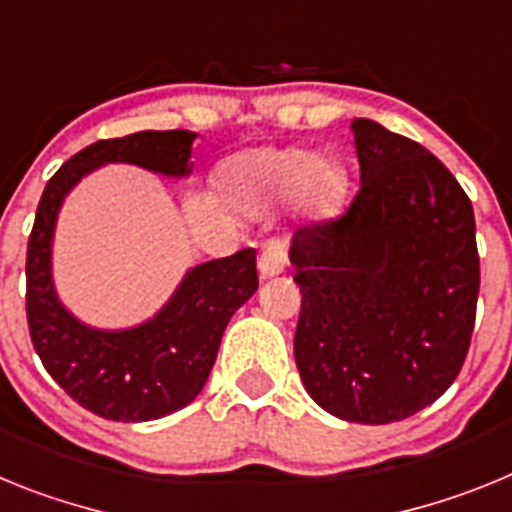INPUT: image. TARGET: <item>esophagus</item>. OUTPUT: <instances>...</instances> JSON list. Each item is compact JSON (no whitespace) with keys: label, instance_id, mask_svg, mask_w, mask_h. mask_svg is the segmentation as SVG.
<instances>
[{"label":"esophagus","instance_id":"obj_1","mask_svg":"<svg viewBox=\"0 0 512 512\" xmlns=\"http://www.w3.org/2000/svg\"><path fill=\"white\" fill-rule=\"evenodd\" d=\"M287 241H282V238H271V241L264 243V248H261L259 253V274L261 277H277V274H282L284 266H287L289 256H287Z\"/></svg>","mask_w":512,"mask_h":512}]
</instances>
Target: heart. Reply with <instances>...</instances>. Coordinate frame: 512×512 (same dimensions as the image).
<instances>
[{"mask_svg": "<svg viewBox=\"0 0 512 512\" xmlns=\"http://www.w3.org/2000/svg\"><path fill=\"white\" fill-rule=\"evenodd\" d=\"M305 174L307 179L318 176V166H312L310 153L259 151L243 158L235 171V187L246 205L261 207L289 192Z\"/></svg>", "mask_w": 512, "mask_h": 512, "instance_id": "heart-1", "label": "heart"}]
</instances>
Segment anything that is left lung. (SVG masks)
Listing matches in <instances>:
<instances>
[{
  "mask_svg": "<svg viewBox=\"0 0 512 512\" xmlns=\"http://www.w3.org/2000/svg\"><path fill=\"white\" fill-rule=\"evenodd\" d=\"M361 187L338 217L302 225L295 361L341 420H405L449 390L479 295L474 210L446 166L374 120L351 122Z\"/></svg>",
  "mask_w": 512,
  "mask_h": 512,
  "instance_id": "1",
  "label": "left lung"
}]
</instances>
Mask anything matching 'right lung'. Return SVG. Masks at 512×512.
<instances>
[{
  "label": "right lung",
  "instance_id": "obj_1",
  "mask_svg": "<svg viewBox=\"0 0 512 512\" xmlns=\"http://www.w3.org/2000/svg\"><path fill=\"white\" fill-rule=\"evenodd\" d=\"M194 138L189 130H140L97 140L71 156L40 197L27 241V328L45 372L99 418L143 423L189 405L210 377L228 320L259 289L256 251L243 248L189 269L171 300L135 328H92L58 300L51 277L53 230L81 176L104 164L189 176Z\"/></svg>",
  "mask_w": 512,
  "mask_h": 512
}]
</instances>
